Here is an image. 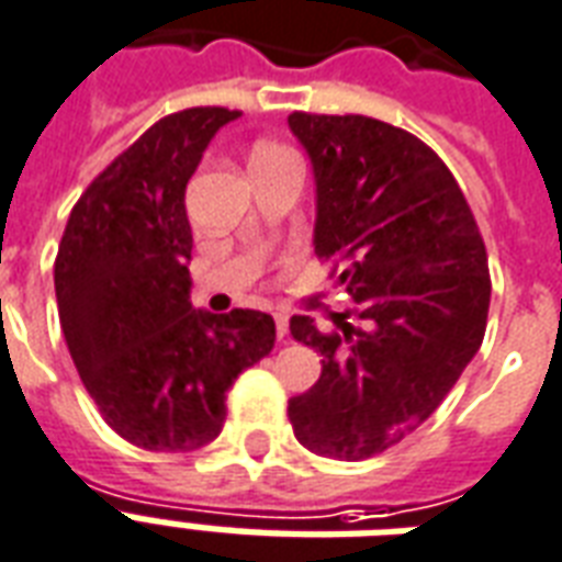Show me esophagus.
<instances>
[{
  "mask_svg": "<svg viewBox=\"0 0 562 562\" xmlns=\"http://www.w3.org/2000/svg\"><path fill=\"white\" fill-rule=\"evenodd\" d=\"M273 321H277V336L289 338V315H285V312H277Z\"/></svg>",
  "mask_w": 562,
  "mask_h": 562,
  "instance_id": "esophagus-1",
  "label": "esophagus"
}]
</instances>
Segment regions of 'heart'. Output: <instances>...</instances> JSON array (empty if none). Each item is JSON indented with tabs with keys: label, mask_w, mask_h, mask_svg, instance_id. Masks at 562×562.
I'll return each mask as SVG.
<instances>
[{
	"label": "heart",
	"mask_w": 562,
	"mask_h": 562,
	"mask_svg": "<svg viewBox=\"0 0 562 562\" xmlns=\"http://www.w3.org/2000/svg\"><path fill=\"white\" fill-rule=\"evenodd\" d=\"M280 153H289V149H282L280 144H259V147L252 149V158H265V156H280Z\"/></svg>",
	"instance_id": "heart-1"
}]
</instances>
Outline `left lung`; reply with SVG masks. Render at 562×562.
<instances>
[{"instance_id":"1","label":"left lung","mask_w":562,"mask_h":562,"mask_svg":"<svg viewBox=\"0 0 562 562\" xmlns=\"http://www.w3.org/2000/svg\"><path fill=\"white\" fill-rule=\"evenodd\" d=\"M289 126L315 170V252L350 297L329 333L291 318L321 376L289 422L318 457L368 460L422 427L481 350L486 244L448 165L406 128L310 111Z\"/></svg>"}]
</instances>
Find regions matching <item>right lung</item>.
<instances>
[{"label":"right lung","mask_w":562,"mask_h":562,"mask_svg":"<svg viewBox=\"0 0 562 562\" xmlns=\"http://www.w3.org/2000/svg\"><path fill=\"white\" fill-rule=\"evenodd\" d=\"M241 111L167 114L72 205L55 256V297L81 383L111 430L144 451L217 439L226 392L273 350L271 315L191 310L188 179L214 132Z\"/></svg>","instance_id":"add662e5"}]
</instances>
